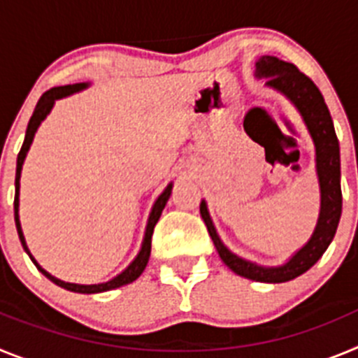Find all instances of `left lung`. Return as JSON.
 Listing matches in <instances>:
<instances>
[{
	"instance_id": "1",
	"label": "left lung",
	"mask_w": 358,
	"mask_h": 358,
	"mask_svg": "<svg viewBox=\"0 0 358 358\" xmlns=\"http://www.w3.org/2000/svg\"><path fill=\"white\" fill-rule=\"evenodd\" d=\"M255 77L265 78V85L274 90L296 107L301 116L315 148V173H317L321 208L315 229L308 242L297 249L285 264L260 265L235 255L220 240L208 211V202L201 201V217L206 224L218 256L235 274L260 283H285L306 273L324 255L335 236L343 211L341 194V154L339 140L335 136L334 122L321 91L290 62L273 55H262L255 62Z\"/></svg>"
}]
</instances>
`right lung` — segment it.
I'll return each instance as SVG.
<instances>
[{
  "mask_svg": "<svg viewBox=\"0 0 358 358\" xmlns=\"http://www.w3.org/2000/svg\"><path fill=\"white\" fill-rule=\"evenodd\" d=\"M87 87H90V82L61 85V87H53V90L46 91V93L39 98V102H37L36 109H34V115H31L30 122H28L23 147H21V150H19V154H17V166H15L14 218H15V227H17L19 240H21V243H23V249L27 251V255L30 256V260L34 262V265L39 268L41 274H44V276L48 278L50 281H53L55 285L62 287V289L69 290V292H77V294L107 292V290H113V289H118V287L129 285V283H132V281H136L138 278L141 276V273H143L145 267H147V264H148V258H150V243H152V233H154V226H156L157 220H159L161 213H163L164 206H166V202H169L170 194H172V188H173V182H169V185H166V188H164L163 192L159 194V197L156 199V202L152 204V210H150V215H148L147 227H145V236H143V242H141L140 252L136 255V258L127 265V267L123 268L122 273L116 274L115 278H110L109 281H103V283H93V285L69 283V281H62V280H59V278H55L53 274H50L46 268H43L39 264H37V260L34 258V256H31L30 249H28L27 240H24V235H23V229H21V220H19V186H21V182L19 181H21V170H23L24 159H27V154L31 147V141H34V138H36L37 129H39L41 123L46 120V116L52 113V109H53V106H55L57 100L69 96V94L78 93V91L87 90Z\"/></svg>",
  "mask_w": 358,
  "mask_h": 358,
  "instance_id": "right-lung-1",
  "label": "right lung"
}]
</instances>
